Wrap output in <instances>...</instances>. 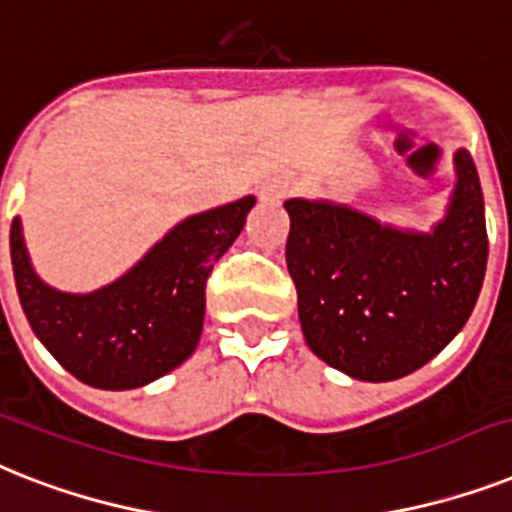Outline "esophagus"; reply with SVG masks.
Wrapping results in <instances>:
<instances>
[{"instance_id":"esophagus-1","label":"esophagus","mask_w":512,"mask_h":512,"mask_svg":"<svg viewBox=\"0 0 512 512\" xmlns=\"http://www.w3.org/2000/svg\"><path fill=\"white\" fill-rule=\"evenodd\" d=\"M284 194H286V184H268V186H263V189H260V197L273 199V202L284 197Z\"/></svg>"}]
</instances>
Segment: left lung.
<instances>
[{"instance_id": "8db88e82", "label": "left lung", "mask_w": 512, "mask_h": 512, "mask_svg": "<svg viewBox=\"0 0 512 512\" xmlns=\"http://www.w3.org/2000/svg\"><path fill=\"white\" fill-rule=\"evenodd\" d=\"M450 213L431 234L381 226L350 207L289 199L286 268L307 347L360 381L418 371L458 336L484 284V194L460 149Z\"/></svg>"}]
</instances>
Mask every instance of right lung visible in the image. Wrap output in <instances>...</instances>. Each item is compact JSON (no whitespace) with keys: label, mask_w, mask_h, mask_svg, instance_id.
I'll return each mask as SVG.
<instances>
[{"label":"right lung","mask_w":512,"mask_h":512,"mask_svg":"<svg viewBox=\"0 0 512 512\" xmlns=\"http://www.w3.org/2000/svg\"><path fill=\"white\" fill-rule=\"evenodd\" d=\"M252 205L255 197H244L184 220L134 270L94 294H62L41 284L15 218L12 270L33 334L89 386L136 389L165 376L197 347L207 278L242 234Z\"/></svg>","instance_id":"right-lung-1"}]
</instances>
